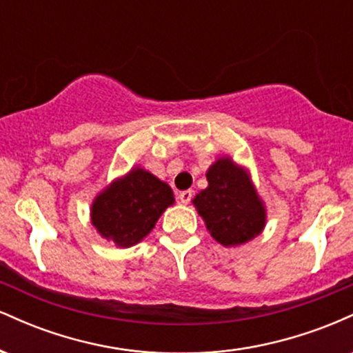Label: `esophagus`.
I'll list each match as a JSON object with an SVG mask.
<instances>
[{"instance_id":"esophagus-1","label":"esophagus","mask_w":353,"mask_h":353,"mask_svg":"<svg viewBox=\"0 0 353 353\" xmlns=\"http://www.w3.org/2000/svg\"><path fill=\"white\" fill-rule=\"evenodd\" d=\"M179 201H181V204H189L190 202V199H192V190H182V192H179Z\"/></svg>"}]
</instances>
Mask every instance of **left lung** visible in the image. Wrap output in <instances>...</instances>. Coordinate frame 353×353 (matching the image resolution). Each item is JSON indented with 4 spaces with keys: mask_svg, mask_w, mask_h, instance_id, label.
<instances>
[{
    "mask_svg": "<svg viewBox=\"0 0 353 353\" xmlns=\"http://www.w3.org/2000/svg\"><path fill=\"white\" fill-rule=\"evenodd\" d=\"M208 188L192 199L205 229L219 244L236 247L262 234L267 224L265 202L255 189L249 169L224 154L205 172Z\"/></svg>",
    "mask_w": 353,
    "mask_h": 353,
    "instance_id": "8db88e82",
    "label": "left lung"
}]
</instances>
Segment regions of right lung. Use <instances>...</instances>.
I'll return each instance as SVG.
<instances>
[{
    "label": "right lung",
    "instance_id": "obj_1",
    "mask_svg": "<svg viewBox=\"0 0 353 353\" xmlns=\"http://www.w3.org/2000/svg\"><path fill=\"white\" fill-rule=\"evenodd\" d=\"M176 202L168 182L141 165L116 177L92 199L89 216L98 234L128 249L154 229L163 212Z\"/></svg>",
    "mask_w": 353,
    "mask_h": 353
}]
</instances>
